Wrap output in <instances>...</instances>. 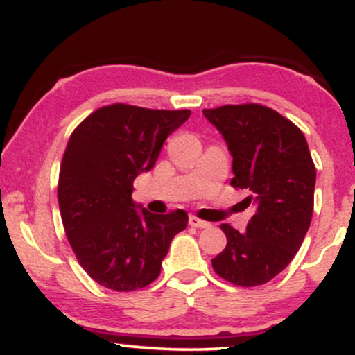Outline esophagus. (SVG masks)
<instances>
[{
	"mask_svg": "<svg viewBox=\"0 0 355 355\" xmlns=\"http://www.w3.org/2000/svg\"><path fill=\"white\" fill-rule=\"evenodd\" d=\"M189 223L191 227H195V229H209V227H210L209 222H205V220L195 217V215H190Z\"/></svg>",
	"mask_w": 355,
	"mask_h": 355,
	"instance_id": "esophagus-1",
	"label": "esophagus"
}]
</instances>
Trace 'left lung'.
I'll return each mask as SVG.
<instances>
[{
    "instance_id": "obj_1",
    "label": "left lung",
    "mask_w": 355,
    "mask_h": 355,
    "mask_svg": "<svg viewBox=\"0 0 355 355\" xmlns=\"http://www.w3.org/2000/svg\"><path fill=\"white\" fill-rule=\"evenodd\" d=\"M203 115L229 145L232 187L250 191L243 202L255 205L245 234L220 225L227 247L211 267L240 287L267 284L291 263L311 227L315 165L307 140L291 120L263 105H225Z\"/></svg>"
}]
</instances>
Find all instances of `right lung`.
I'll return each instance as SVG.
<instances>
[{"label":"right lung","instance_id":"obj_1","mask_svg":"<svg viewBox=\"0 0 355 355\" xmlns=\"http://www.w3.org/2000/svg\"><path fill=\"white\" fill-rule=\"evenodd\" d=\"M190 113L108 105L85 118L68 140L58 182L61 220L80 266L103 287L132 292L152 284L172 239L189 223L183 210L150 214L132 200V191Z\"/></svg>","mask_w":355,"mask_h":355}]
</instances>
